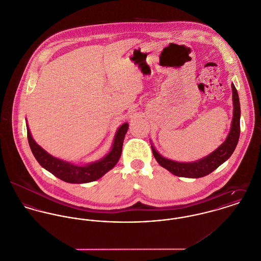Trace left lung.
<instances>
[{
	"instance_id": "left-lung-1",
	"label": "left lung",
	"mask_w": 261,
	"mask_h": 261,
	"mask_svg": "<svg viewBox=\"0 0 261 261\" xmlns=\"http://www.w3.org/2000/svg\"><path fill=\"white\" fill-rule=\"evenodd\" d=\"M232 93H233V119H232L231 129L225 140V142L220 145L214 152H212L207 157L203 158L199 161L192 163H181L176 162L169 159L162 157L152 146V152L157 160V162L170 171L171 173L180 176V177H188V178H200L214 171L217 167H219L223 162H225L234 152L236 145L238 143L239 135H240V104L238 93L235 86L232 84Z\"/></svg>"
}]
</instances>
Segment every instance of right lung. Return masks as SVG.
<instances>
[{"instance_id":"right-lung-1","label":"right lung","mask_w":261,"mask_h":261,"mask_svg":"<svg viewBox=\"0 0 261 261\" xmlns=\"http://www.w3.org/2000/svg\"><path fill=\"white\" fill-rule=\"evenodd\" d=\"M128 126L129 125L127 123H124L118 129L112 150L105 158L86 166L73 165L51 156L34 141L30 133L29 128H27V136L32 153L42 167L65 182L79 184L92 182L99 179L116 165L122 153L123 141L128 130Z\"/></svg>"}]
</instances>
